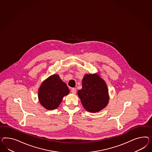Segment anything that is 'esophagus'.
Instances as JSON below:
<instances>
[{
    "mask_svg": "<svg viewBox=\"0 0 152 152\" xmlns=\"http://www.w3.org/2000/svg\"><path fill=\"white\" fill-rule=\"evenodd\" d=\"M71 92L72 93V94H76V88H71Z\"/></svg>",
    "mask_w": 152,
    "mask_h": 152,
    "instance_id": "34e87169",
    "label": "esophagus"
}]
</instances>
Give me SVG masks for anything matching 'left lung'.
<instances>
[{
    "mask_svg": "<svg viewBox=\"0 0 152 152\" xmlns=\"http://www.w3.org/2000/svg\"><path fill=\"white\" fill-rule=\"evenodd\" d=\"M83 108L96 113L106 107L110 96L107 84L97 74H85L82 81V89L77 91Z\"/></svg>",
    "mask_w": 152,
    "mask_h": 152,
    "instance_id": "8db88e82",
    "label": "left lung"
}]
</instances>
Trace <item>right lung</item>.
<instances>
[{"label": "right lung", "instance_id": "add662e5", "mask_svg": "<svg viewBox=\"0 0 152 152\" xmlns=\"http://www.w3.org/2000/svg\"><path fill=\"white\" fill-rule=\"evenodd\" d=\"M70 90L58 74H53L44 80L39 88L38 99L41 106L48 110L56 109L64 96Z\"/></svg>", "mask_w": 152, "mask_h": 152}]
</instances>
